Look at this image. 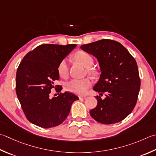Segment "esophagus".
I'll return each instance as SVG.
<instances>
[{
  "label": "esophagus",
  "mask_w": 156,
  "mask_h": 156,
  "mask_svg": "<svg viewBox=\"0 0 156 156\" xmlns=\"http://www.w3.org/2000/svg\"><path fill=\"white\" fill-rule=\"evenodd\" d=\"M79 99H80V100H84L87 99V97L86 96H80L79 97Z\"/></svg>",
  "instance_id": "obj_1"
}]
</instances>
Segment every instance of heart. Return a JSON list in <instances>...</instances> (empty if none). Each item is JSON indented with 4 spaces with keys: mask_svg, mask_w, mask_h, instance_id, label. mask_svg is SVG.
I'll return each instance as SVG.
<instances>
[{
    "mask_svg": "<svg viewBox=\"0 0 156 156\" xmlns=\"http://www.w3.org/2000/svg\"><path fill=\"white\" fill-rule=\"evenodd\" d=\"M74 59L80 63L82 66L87 68V73L91 76L95 74V72L91 67L93 65V58L87 52L79 51L74 55ZM58 74L62 78H66L68 74V63L67 59H62L57 66ZM91 86V82L88 78H84L78 80L73 79L66 82L65 89L68 92L74 93L78 95H82L87 93V90Z\"/></svg>",
    "mask_w": 156,
    "mask_h": 156,
    "instance_id": "1",
    "label": "heart"
}]
</instances>
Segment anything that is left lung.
Wrapping results in <instances>:
<instances>
[{
	"label": "left lung",
	"instance_id": "obj_1",
	"mask_svg": "<svg viewBox=\"0 0 156 156\" xmlns=\"http://www.w3.org/2000/svg\"><path fill=\"white\" fill-rule=\"evenodd\" d=\"M84 51L98 61L101 74L93 90L105 93V98L97 96V105L90 114L104 124L119 122L129 115L135 107L141 87L135 59L120 42L103 39L82 44Z\"/></svg>",
	"mask_w": 156,
	"mask_h": 156
}]
</instances>
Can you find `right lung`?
Returning <instances> with one entry per match:
<instances>
[{
  "instance_id": "1",
  "label": "right lung",
  "mask_w": 156,
  "mask_h": 156,
  "mask_svg": "<svg viewBox=\"0 0 156 156\" xmlns=\"http://www.w3.org/2000/svg\"><path fill=\"white\" fill-rule=\"evenodd\" d=\"M76 44H41L23 58L16 74V93L21 108L30 122L42 128L57 126L66 120L72 103L78 97L65 92L51 99L53 88L59 93L62 87L55 86L59 75V62Z\"/></svg>"
}]
</instances>
